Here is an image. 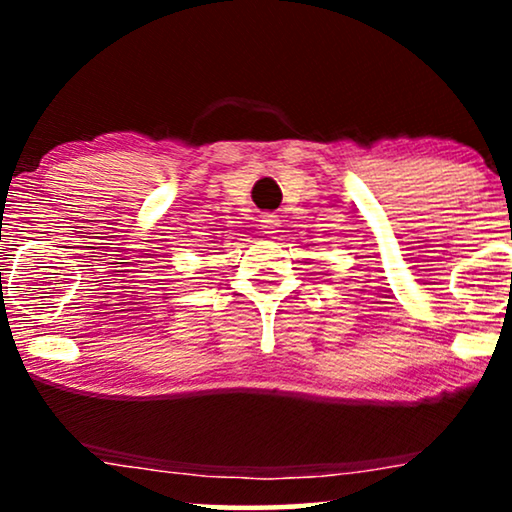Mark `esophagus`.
I'll list each match as a JSON object with an SVG mask.
<instances>
[{"label":"esophagus","instance_id":"34e87169","mask_svg":"<svg viewBox=\"0 0 512 512\" xmlns=\"http://www.w3.org/2000/svg\"><path fill=\"white\" fill-rule=\"evenodd\" d=\"M261 228H263V233L275 235L277 230H279V219H277L275 214H263L261 216Z\"/></svg>","mask_w":512,"mask_h":512}]
</instances>
